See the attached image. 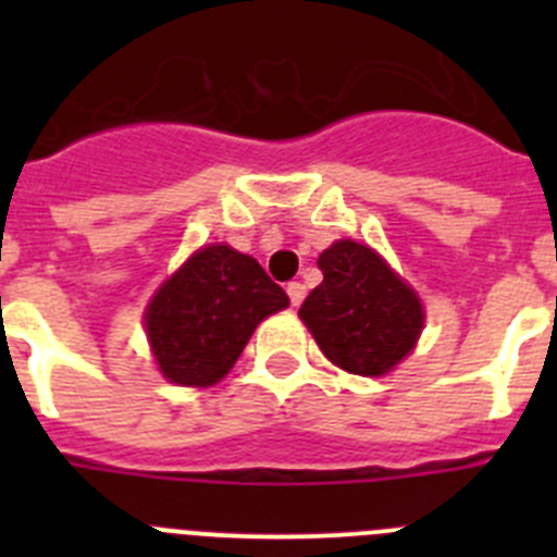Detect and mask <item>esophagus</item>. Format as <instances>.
<instances>
[{"label": "esophagus", "instance_id": "1", "mask_svg": "<svg viewBox=\"0 0 557 557\" xmlns=\"http://www.w3.org/2000/svg\"><path fill=\"white\" fill-rule=\"evenodd\" d=\"M287 295H289V304H293V307H298V304L304 301V295H307V287H304L301 282H289Z\"/></svg>", "mask_w": 557, "mask_h": 557}]
</instances>
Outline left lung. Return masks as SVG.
Wrapping results in <instances>:
<instances>
[{"label":"left lung","instance_id":"8db88e82","mask_svg":"<svg viewBox=\"0 0 557 557\" xmlns=\"http://www.w3.org/2000/svg\"><path fill=\"white\" fill-rule=\"evenodd\" d=\"M323 282L298 314L326 359L359 376H385L416 348L421 298L373 248L339 239L318 256Z\"/></svg>","mask_w":557,"mask_h":557}]
</instances>
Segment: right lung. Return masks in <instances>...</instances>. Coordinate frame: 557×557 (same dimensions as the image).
I'll return each mask as SVG.
<instances>
[{"label":"right lung","mask_w":557,"mask_h":557,"mask_svg":"<svg viewBox=\"0 0 557 557\" xmlns=\"http://www.w3.org/2000/svg\"><path fill=\"white\" fill-rule=\"evenodd\" d=\"M287 304V293L253 256L228 245L200 248L161 284L147 307L152 357L175 385H218L253 329Z\"/></svg>","instance_id":"add662e5"}]
</instances>
